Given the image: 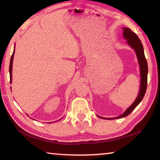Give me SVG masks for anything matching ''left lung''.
<instances>
[{
  "label": "left lung",
  "mask_w": 160,
  "mask_h": 160,
  "mask_svg": "<svg viewBox=\"0 0 160 160\" xmlns=\"http://www.w3.org/2000/svg\"><path fill=\"white\" fill-rule=\"evenodd\" d=\"M123 37L127 40V43L130 46L132 49H134L135 51V53L137 54V59L138 63H139L140 67V72H141V86H140V90L138 92V95L137 96V99L133 102L130 107H129L127 110H126L122 115H120L116 118H103L98 116V117L101 118L102 119H107V120H113V119H117V118H124L125 116H128L129 113L133 111L135 108H136L138 104L140 103L142 100L147 88V81H148V64L147 61L144 55V51H143V44H141V42L138 38L136 33H134L133 31H132L130 29L128 28H123Z\"/></svg>",
  "instance_id": "8db88e82"
}]
</instances>
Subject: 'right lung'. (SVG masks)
<instances>
[{
	"label": "right lung",
	"mask_w": 160,
	"mask_h": 160,
	"mask_svg": "<svg viewBox=\"0 0 160 160\" xmlns=\"http://www.w3.org/2000/svg\"><path fill=\"white\" fill-rule=\"evenodd\" d=\"M14 49L12 55L11 56V59H10V68H9V71H10V83H12V61H13V58H14ZM50 123V122H49Z\"/></svg>",
	"instance_id": "obj_1"
}]
</instances>
